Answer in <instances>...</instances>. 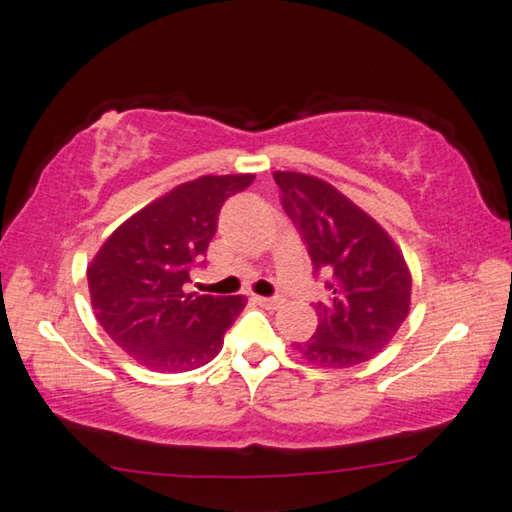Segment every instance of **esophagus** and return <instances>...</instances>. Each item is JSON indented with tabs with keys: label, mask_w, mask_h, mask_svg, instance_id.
Wrapping results in <instances>:
<instances>
[{
	"label": "esophagus",
	"mask_w": 512,
	"mask_h": 512,
	"mask_svg": "<svg viewBox=\"0 0 512 512\" xmlns=\"http://www.w3.org/2000/svg\"><path fill=\"white\" fill-rule=\"evenodd\" d=\"M257 303L262 305V307H266V310H278V307H282V303H285V300H282L280 296H273V298H262V296H259Z\"/></svg>",
	"instance_id": "34e87169"
}]
</instances>
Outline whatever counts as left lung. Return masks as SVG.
I'll return each mask as SVG.
<instances>
[{
  "mask_svg": "<svg viewBox=\"0 0 512 512\" xmlns=\"http://www.w3.org/2000/svg\"><path fill=\"white\" fill-rule=\"evenodd\" d=\"M280 202L332 296L316 303L314 337L294 344L307 364L348 369L385 351L410 314L408 262L376 218L314 175L275 170Z\"/></svg>",
  "mask_w": 512,
  "mask_h": 512,
  "instance_id": "left-lung-1",
  "label": "left lung"
}]
</instances>
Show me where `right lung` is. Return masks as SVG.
<instances>
[{
  "label": "right lung",
  "mask_w": 512,
  "mask_h": 512,
  "mask_svg": "<svg viewBox=\"0 0 512 512\" xmlns=\"http://www.w3.org/2000/svg\"><path fill=\"white\" fill-rule=\"evenodd\" d=\"M246 175H202L152 200L111 232L88 264L95 319L129 358L152 371H191L214 360L243 296L186 294L223 202Z\"/></svg>",
  "instance_id": "obj_1"
}]
</instances>
